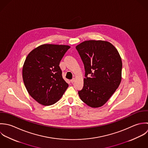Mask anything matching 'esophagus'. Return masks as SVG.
Segmentation results:
<instances>
[{"mask_svg":"<svg viewBox=\"0 0 148 148\" xmlns=\"http://www.w3.org/2000/svg\"><path fill=\"white\" fill-rule=\"evenodd\" d=\"M75 78H73V79H72L70 81H71V82L73 84V83H74V82H75Z\"/></svg>","mask_w":148,"mask_h":148,"instance_id":"obj_1","label":"esophagus"}]
</instances>
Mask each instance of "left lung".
Returning a JSON list of instances; mask_svg holds the SVG:
<instances>
[{"mask_svg":"<svg viewBox=\"0 0 148 148\" xmlns=\"http://www.w3.org/2000/svg\"><path fill=\"white\" fill-rule=\"evenodd\" d=\"M85 70L81 99L91 108L103 106L121 81L122 60L116 47L103 40H86L76 46Z\"/></svg>","mask_w":148,"mask_h":148,"instance_id":"1","label":"left lung"}]
</instances>
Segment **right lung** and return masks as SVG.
<instances>
[{
	"label": "right lung",
	"mask_w": 148,
	"mask_h": 148,
	"mask_svg": "<svg viewBox=\"0 0 148 148\" xmlns=\"http://www.w3.org/2000/svg\"><path fill=\"white\" fill-rule=\"evenodd\" d=\"M70 47L45 44L32 50L26 57L23 80L29 94L39 103L45 106L55 103L69 87L63 79L59 63Z\"/></svg>",
	"instance_id": "right-lung-1"
}]
</instances>
